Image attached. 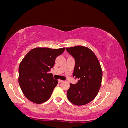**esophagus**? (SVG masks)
I'll list each match as a JSON object with an SVG mask.
<instances>
[{
    "label": "esophagus",
    "mask_w": 128,
    "mask_h": 128,
    "mask_svg": "<svg viewBox=\"0 0 128 128\" xmlns=\"http://www.w3.org/2000/svg\"><path fill=\"white\" fill-rule=\"evenodd\" d=\"M58 83H62V82H63L64 81H62V80H58Z\"/></svg>",
    "instance_id": "1"
}]
</instances>
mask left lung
Masks as SVG:
<instances>
[{
  "mask_svg": "<svg viewBox=\"0 0 128 128\" xmlns=\"http://www.w3.org/2000/svg\"><path fill=\"white\" fill-rule=\"evenodd\" d=\"M66 50L75 59L73 76L79 79L75 84H70L68 99L75 105H85L94 100L100 91L102 68L96 56L88 48L76 46Z\"/></svg>",
  "mask_w": 128,
  "mask_h": 128,
  "instance_id": "1",
  "label": "left lung"
}]
</instances>
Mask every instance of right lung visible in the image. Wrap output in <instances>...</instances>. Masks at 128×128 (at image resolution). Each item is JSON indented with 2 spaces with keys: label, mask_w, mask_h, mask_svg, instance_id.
<instances>
[{
  "label": "right lung",
  "mask_w": 128,
  "mask_h": 128,
  "mask_svg": "<svg viewBox=\"0 0 128 128\" xmlns=\"http://www.w3.org/2000/svg\"><path fill=\"white\" fill-rule=\"evenodd\" d=\"M65 49L37 48L30 50L23 59L19 66V84L28 100L41 104L50 98L58 81L49 72Z\"/></svg>",
  "instance_id": "1"
}]
</instances>
